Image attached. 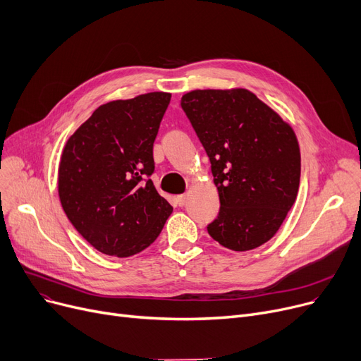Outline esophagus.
I'll return each mask as SVG.
<instances>
[{"instance_id": "esophagus-1", "label": "esophagus", "mask_w": 361, "mask_h": 361, "mask_svg": "<svg viewBox=\"0 0 361 361\" xmlns=\"http://www.w3.org/2000/svg\"><path fill=\"white\" fill-rule=\"evenodd\" d=\"M186 200H188V197H186L185 194L178 195V197H176V202L180 205V207H182V205H185V204H186Z\"/></svg>"}]
</instances>
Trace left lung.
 Masks as SVG:
<instances>
[{"instance_id": "1", "label": "left lung", "mask_w": 361, "mask_h": 361, "mask_svg": "<svg viewBox=\"0 0 361 361\" xmlns=\"http://www.w3.org/2000/svg\"><path fill=\"white\" fill-rule=\"evenodd\" d=\"M180 106L212 163L220 210L210 236L233 251L266 244L295 202L301 156L294 129L248 90H195Z\"/></svg>"}]
</instances>
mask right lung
<instances>
[{
    "instance_id": "obj_1",
    "label": "right lung",
    "mask_w": 361,
    "mask_h": 361,
    "mask_svg": "<svg viewBox=\"0 0 361 361\" xmlns=\"http://www.w3.org/2000/svg\"><path fill=\"white\" fill-rule=\"evenodd\" d=\"M170 98L169 92H148L102 104L63 148L61 207L102 254L141 252L156 241L173 212L149 179L152 145Z\"/></svg>"
}]
</instances>
